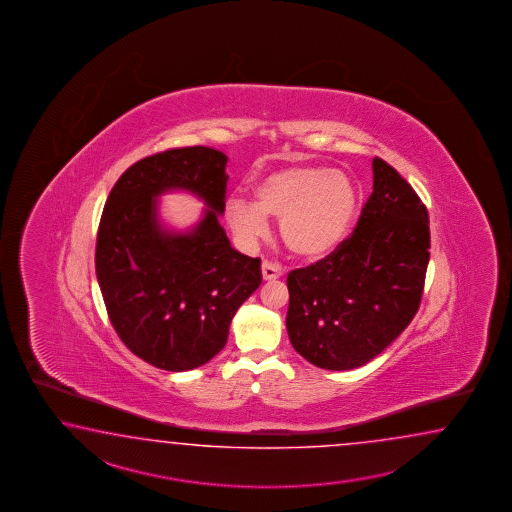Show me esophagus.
<instances>
[{"mask_svg":"<svg viewBox=\"0 0 512 512\" xmlns=\"http://www.w3.org/2000/svg\"><path fill=\"white\" fill-rule=\"evenodd\" d=\"M261 274H263V280L265 282H271V280H278L282 276V267L271 263V261H263L261 263Z\"/></svg>","mask_w":512,"mask_h":512,"instance_id":"esophagus-1","label":"esophagus"}]
</instances>
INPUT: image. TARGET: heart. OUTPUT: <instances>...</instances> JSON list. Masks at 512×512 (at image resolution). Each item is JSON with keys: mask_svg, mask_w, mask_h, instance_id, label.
<instances>
[{"mask_svg": "<svg viewBox=\"0 0 512 512\" xmlns=\"http://www.w3.org/2000/svg\"><path fill=\"white\" fill-rule=\"evenodd\" d=\"M254 201L230 197L225 207L232 232L254 243L280 219L285 247L304 260H320L344 241L359 208V190L349 175L326 166L289 164L261 175Z\"/></svg>", "mask_w": 512, "mask_h": 512, "instance_id": "heart-1", "label": "heart"}]
</instances>
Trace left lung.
<instances>
[{
    "label": "left lung",
    "mask_w": 512,
    "mask_h": 512,
    "mask_svg": "<svg viewBox=\"0 0 512 512\" xmlns=\"http://www.w3.org/2000/svg\"><path fill=\"white\" fill-rule=\"evenodd\" d=\"M373 192L348 240L287 276V335L324 370L360 368L412 322L430 260L428 212L414 188L379 157Z\"/></svg>",
    "instance_id": "8db88e82"
}]
</instances>
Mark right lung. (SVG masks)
I'll return each mask as SVG.
<instances>
[{"instance_id": "right-lung-1", "label": "right lung", "mask_w": 512, "mask_h": 512, "mask_svg": "<svg viewBox=\"0 0 512 512\" xmlns=\"http://www.w3.org/2000/svg\"><path fill=\"white\" fill-rule=\"evenodd\" d=\"M229 157L210 146L177 148L130 166L109 194L97 236V280L109 320L128 348L168 371L207 364L230 322L261 283L260 258L236 251L219 225ZM204 201L179 231L160 218L164 193Z\"/></svg>"}]
</instances>
